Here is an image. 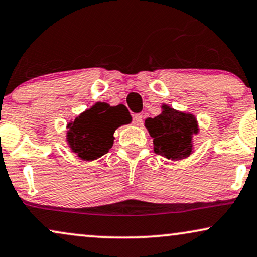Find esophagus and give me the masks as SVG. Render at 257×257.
<instances>
[{"label":"esophagus","instance_id":"esophagus-1","mask_svg":"<svg viewBox=\"0 0 257 257\" xmlns=\"http://www.w3.org/2000/svg\"><path fill=\"white\" fill-rule=\"evenodd\" d=\"M143 121V116L141 114H135L134 117H133V122H134L135 125H141Z\"/></svg>","mask_w":257,"mask_h":257}]
</instances>
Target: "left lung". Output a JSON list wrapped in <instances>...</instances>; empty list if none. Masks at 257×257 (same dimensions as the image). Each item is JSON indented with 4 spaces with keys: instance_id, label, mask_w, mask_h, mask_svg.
I'll return each instance as SVG.
<instances>
[{
    "instance_id": "left-lung-1",
    "label": "left lung",
    "mask_w": 257,
    "mask_h": 257,
    "mask_svg": "<svg viewBox=\"0 0 257 257\" xmlns=\"http://www.w3.org/2000/svg\"><path fill=\"white\" fill-rule=\"evenodd\" d=\"M161 114L148 117L145 126L154 139V153L172 161H180L194 153V135L200 132L194 114L180 111L168 104L161 105Z\"/></svg>"
}]
</instances>
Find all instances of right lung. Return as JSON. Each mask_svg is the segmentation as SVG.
I'll return each instance as SVG.
<instances>
[{
	"label": "right lung",
	"instance_id": "obj_1",
	"mask_svg": "<svg viewBox=\"0 0 257 257\" xmlns=\"http://www.w3.org/2000/svg\"><path fill=\"white\" fill-rule=\"evenodd\" d=\"M131 122L132 116L125 105L111 107L105 102H96L67 123L66 141L81 160H97L114 145L116 129Z\"/></svg>",
	"mask_w": 257,
	"mask_h": 257
}]
</instances>
